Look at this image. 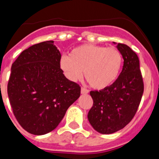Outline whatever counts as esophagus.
<instances>
[{"mask_svg": "<svg viewBox=\"0 0 159 159\" xmlns=\"http://www.w3.org/2000/svg\"><path fill=\"white\" fill-rule=\"evenodd\" d=\"M81 92H82V94H87V93L89 92V90L87 89V88H85V87H82Z\"/></svg>", "mask_w": 159, "mask_h": 159, "instance_id": "34e87169", "label": "esophagus"}]
</instances>
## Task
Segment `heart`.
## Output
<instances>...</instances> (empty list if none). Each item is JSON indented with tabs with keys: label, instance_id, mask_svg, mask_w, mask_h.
<instances>
[{
	"label": "heart",
	"instance_id": "1",
	"mask_svg": "<svg viewBox=\"0 0 159 159\" xmlns=\"http://www.w3.org/2000/svg\"><path fill=\"white\" fill-rule=\"evenodd\" d=\"M123 63L120 51L115 47L82 44L62 57L60 67L70 80L77 81L84 71L87 82L95 89H104L118 77Z\"/></svg>",
	"mask_w": 159,
	"mask_h": 159
}]
</instances>
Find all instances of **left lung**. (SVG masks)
<instances>
[{
  "instance_id": "1",
  "label": "left lung",
  "mask_w": 159,
  "mask_h": 159,
  "mask_svg": "<svg viewBox=\"0 0 159 159\" xmlns=\"http://www.w3.org/2000/svg\"><path fill=\"white\" fill-rule=\"evenodd\" d=\"M117 48L124 58L120 76L110 87L90 92L93 105L88 112V120L95 130L105 134L120 130L132 120L144 89L135 52L124 43H118Z\"/></svg>"
}]
</instances>
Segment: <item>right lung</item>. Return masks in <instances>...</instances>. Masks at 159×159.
<instances>
[{
  "label": "right lung",
  "mask_w": 159,
  "mask_h": 159,
  "mask_svg": "<svg viewBox=\"0 0 159 159\" xmlns=\"http://www.w3.org/2000/svg\"><path fill=\"white\" fill-rule=\"evenodd\" d=\"M61 54L53 40L24 50L12 63L7 93L21 127L42 135L57 127L81 94L79 84L65 77Z\"/></svg>",
  "instance_id": "right-lung-1"
}]
</instances>
